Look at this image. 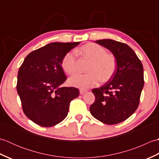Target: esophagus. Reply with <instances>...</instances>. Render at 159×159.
<instances>
[{"instance_id": "obj_1", "label": "esophagus", "mask_w": 159, "mask_h": 159, "mask_svg": "<svg viewBox=\"0 0 159 159\" xmlns=\"http://www.w3.org/2000/svg\"><path fill=\"white\" fill-rule=\"evenodd\" d=\"M87 90H86V89H80V93L81 94V95H83V94H84L85 92H87Z\"/></svg>"}]
</instances>
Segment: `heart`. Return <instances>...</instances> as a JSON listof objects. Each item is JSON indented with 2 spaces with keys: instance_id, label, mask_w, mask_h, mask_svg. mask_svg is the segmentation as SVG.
I'll return each instance as SVG.
<instances>
[{
  "instance_id": "obj_1",
  "label": "heart",
  "mask_w": 159,
  "mask_h": 159,
  "mask_svg": "<svg viewBox=\"0 0 159 159\" xmlns=\"http://www.w3.org/2000/svg\"><path fill=\"white\" fill-rule=\"evenodd\" d=\"M83 55L91 59L87 68L88 73L76 74L71 76L68 82L70 85L86 89L98 85L100 80L106 82L116 72V58L113 54L107 52L106 49L99 44L89 43L80 47ZM62 69L65 72L72 74L76 72V55L72 51L67 52L61 61Z\"/></svg>"
}]
</instances>
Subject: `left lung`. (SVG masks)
I'll list each match as a JSON object with an SVG mask.
<instances>
[{"label": "left lung", "mask_w": 159, "mask_h": 159, "mask_svg": "<svg viewBox=\"0 0 159 159\" xmlns=\"http://www.w3.org/2000/svg\"><path fill=\"white\" fill-rule=\"evenodd\" d=\"M116 57L117 68L109 81L92 89L95 102L89 110L92 116L106 124H116L134 113L139 104L144 85L143 67L130 46L113 39L96 40Z\"/></svg>", "instance_id": "8db88e82"}]
</instances>
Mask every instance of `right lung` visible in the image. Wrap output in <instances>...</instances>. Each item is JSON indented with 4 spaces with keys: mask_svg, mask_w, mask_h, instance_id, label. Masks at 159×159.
Instances as JSON below:
<instances>
[{
    "mask_svg": "<svg viewBox=\"0 0 159 159\" xmlns=\"http://www.w3.org/2000/svg\"><path fill=\"white\" fill-rule=\"evenodd\" d=\"M80 42H52L29 53L18 70L17 92L24 113L43 127L62 121L70 103L79 95L76 87H60L67 78L61 61Z\"/></svg>",
    "mask_w": 159,
    "mask_h": 159,
    "instance_id": "add662e5",
    "label": "right lung"
}]
</instances>
